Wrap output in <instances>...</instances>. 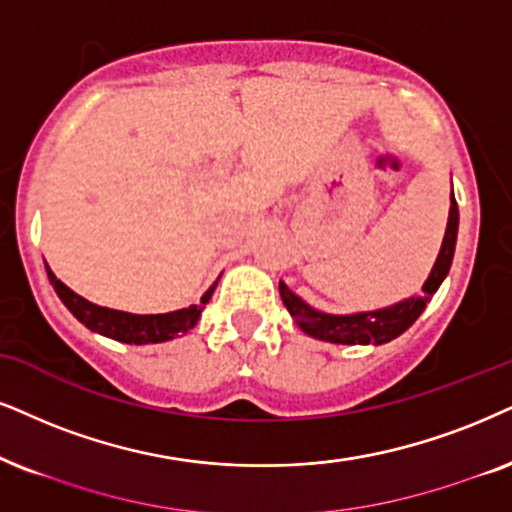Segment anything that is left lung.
<instances>
[{
  "mask_svg": "<svg viewBox=\"0 0 512 512\" xmlns=\"http://www.w3.org/2000/svg\"><path fill=\"white\" fill-rule=\"evenodd\" d=\"M456 238L458 205L454 198V189H451L449 222H446L442 248H439L435 267H432L428 281L423 283V293L420 295H411L397 304H390V307L373 309V312L328 314L304 302L302 297L295 295L283 281L278 283V293H281V300L286 304V309L295 319L297 326L316 340L335 342V345H385V342L399 338L401 333L409 331L413 321H416L418 316L423 314V309L428 307L430 297L437 293L439 286H442V281L451 269V262H454Z\"/></svg>",
  "mask_w": 512,
  "mask_h": 512,
  "instance_id": "obj_1",
  "label": "left lung"
}]
</instances>
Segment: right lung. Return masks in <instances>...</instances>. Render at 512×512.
Returning <instances> with one entry per match:
<instances>
[{
  "mask_svg": "<svg viewBox=\"0 0 512 512\" xmlns=\"http://www.w3.org/2000/svg\"><path fill=\"white\" fill-rule=\"evenodd\" d=\"M47 264V262H44ZM47 276L54 286L56 295L61 297V302L70 309V314L77 321L84 323L89 331L106 335V338L127 342V345H153V342H167L174 340L177 335H184L191 331L200 319V312L205 309V304L210 302L212 293H215L217 281L205 290V295L200 297V304H191V307L177 309V312L167 314H129L120 312V309H108L101 304H94L84 300L82 295H77L70 290L66 283H61L56 278L54 271L47 267Z\"/></svg>",
  "mask_w": 512,
  "mask_h": 512,
  "instance_id": "obj_1",
  "label": "right lung"
}]
</instances>
